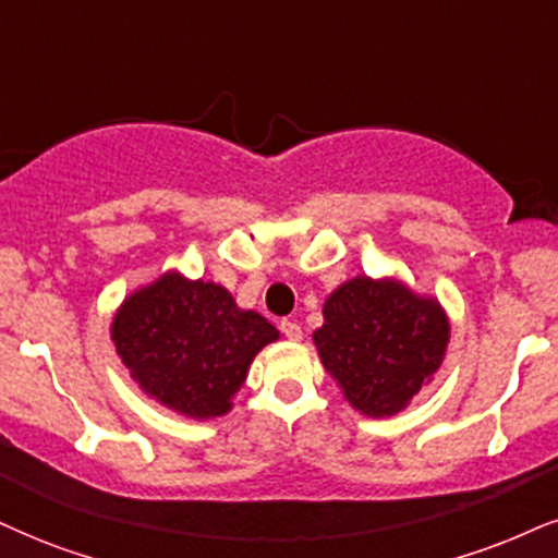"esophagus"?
I'll return each mask as SVG.
<instances>
[{
  "instance_id": "34e87169",
  "label": "esophagus",
  "mask_w": 558,
  "mask_h": 558,
  "mask_svg": "<svg viewBox=\"0 0 558 558\" xmlns=\"http://www.w3.org/2000/svg\"><path fill=\"white\" fill-rule=\"evenodd\" d=\"M281 333L287 336L290 341H300L302 339V326L294 320H281Z\"/></svg>"
}]
</instances>
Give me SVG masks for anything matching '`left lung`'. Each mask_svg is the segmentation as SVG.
<instances>
[{
	"label": "left lung",
	"instance_id": "left-lung-1",
	"mask_svg": "<svg viewBox=\"0 0 558 558\" xmlns=\"http://www.w3.org/2000/svg\"><path fill=\"white\" fill-rule=\"evenodd\" d=\"M313 343L354 411L396 416L435 380L450 343L442 302L398 277L341 281L323 302Z\"/></svg>",
	"mask_w": 558,
	"mask_h": 558
}]
</instances>
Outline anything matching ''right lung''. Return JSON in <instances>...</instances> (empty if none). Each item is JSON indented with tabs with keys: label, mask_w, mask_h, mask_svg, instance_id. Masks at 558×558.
Returning <instances> with one entry per match:
<instances>
[{
	"label": "right lung",
	"mask_w": 558,
	"mask_h": 558,
	"mask_svg": "<svg viewBox=\"0 0 558 558\" xmlns=\"http://www.w3.org/2000/svg\"><path fill=\"white\" fill-rule=\"evenodd\" d=\"M111 341L144 396L209 422L230 414L253 360L279 341V331L260 313L243 311L217 281L170 268L123 298Z\"/></svg>",
	"instance_id": "obj_1"
}]
</instances>
